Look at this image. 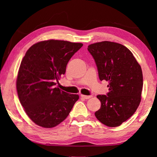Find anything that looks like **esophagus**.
<instances>
[{"mask_svg": "<svg viewBox=\"0 0 157 157\" xmlns=\"http://www.w3.org/2000/svg\"><path fill=\"white\" fill-rule=\"evenodd\" d=\"M80 96L82 98H84V99H89V98H92V96H86V95H84V94H81Z\"/></svg>", "mask_w": 157, "mask_h": 157, "instance_id": "obj_1", "label": "esophagus"}]
</instances>
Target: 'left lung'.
I'll use <instances>...</instances> for the list:
<instances>
[{
    "instance_id": "8db88e82",
    "label": "left lung",
    "mask_w": 157,
    "mask_h": 157,
    "mask_svg": "<svg viewBox=\"0 0 157 157\" xmlns=\"http://www.w3.org/2000/svg\"><path fill=\"white\" fill-rule=\"evenodd\" d=\"M101 81L109 82V92L98 95L101 108L94 113L99 121L117 127L134 115L141 101L143 76L132 52L121 44L103 41L88 46Z\"/></svg>"
}]
</instances>
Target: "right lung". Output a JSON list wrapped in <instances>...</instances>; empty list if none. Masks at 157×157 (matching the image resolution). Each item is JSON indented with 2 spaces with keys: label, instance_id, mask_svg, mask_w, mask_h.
<instances>
[{
  "label": "right lung",
  "instance_id": "right-lung-1",
  "mask_svg": "<svg viewBox=\"0 0 157 157\" xmlns=\"http://www.w3.org/2000/svg\"><path fill=\"white\" fill-rule=\"evenodd\" d=\"M83 44L57 40L39 42L26 52L20 65L16 87L19 101L33 122L52 128L67 118L79 99L56 88L69 61Z\"/></svg>",
  "mask_w": 157,
  "mask_h": 157
}]
</instances>
